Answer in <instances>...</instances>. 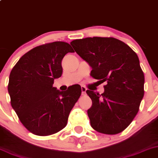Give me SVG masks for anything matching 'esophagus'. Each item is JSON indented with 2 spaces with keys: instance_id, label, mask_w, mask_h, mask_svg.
Returning <instances> with one entry per match:
<instances>
[{
  "instance_id": "obj_1",
  "label": "esophagus",
  "mask_w": 158,
  "mask_h": 158,
  "mask_svg": "<svg viewBox=\"0 0 158 158\" xmlns=\"http://www.w3.org/2000/svg\"><path fill=\"white\" fill-rule=\"evenodd\" d=\"M81 89H82V95H85V92H86V88L84 86H82L81 87Z\"/></svg>"
}]
</instances>
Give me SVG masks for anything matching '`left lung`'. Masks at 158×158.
Segmentation results:
<instances>
[{
  "label": "left lung",
  "mask_w": 158,
  "mask_h": 158,
  "mask_svg": "<svg viewBox=\"0 0 158 158\" xmlns=\"http://www.w3.org/2000/svg\"><path fill=\"white\" fill-rule=\"evenodd\" d=\"M71 45L91 66L90 76L100 83L106 82L101 95L86 90L93 102L87 111L91 127L105 134L122 132L137 114L144 95V75L138 56L114 38H85Z\"/></svg>",
  "instance_id": "8db88e82"
}]
</instances>
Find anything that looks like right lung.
<instances>
[{"mask_svg":"<svg viewBox=\"0 0 158 158\" xmlns=\"http://www.w3.org/2000/svg\"><path fill=\"white\" fill-rule=\"evenodd\" d=\"M73 52L64 42L39 45L25 53L10 72L7 89L11 106L24 127L35 135L63 129L80 96L79 85L64 92L53 87L54 79L62 74V59Z\"/></svg>","mask_w":158,"mask_h":158,"instance_id":"obj_1","label":"right lung"}]
</instances>
